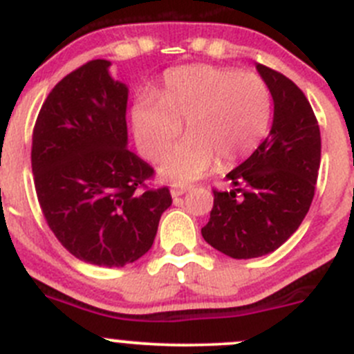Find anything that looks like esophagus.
<instances>
[{"instance_id":"obj_1","label":"esophagus","mask_w":354,"mask_h":354,"mask_svg":"<svg viewBox=\"0 0 354 354\" xmlns=\"http://www.w3.org/2000/svg\"><path fill=\"white\" fill-rule=\"evenodd\" d=\"M188 190H190V187H187V185H171V195L173 197H180V195L187 194Z\"/></svg>"}]
</instances>
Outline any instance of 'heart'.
<instances>
[{"mask_svg": "<svg viewBox=\"0 0 354 354\" xmlns=\"http://www.w3.org/2000/svg\"><path fill=\"white\" fill-rule=\"evenodd\" d=\"M272 94L262 77L234 68L187 65L164 75L159 101L142 97L133 124L144 154L159 159L181 133L188 138L160 166L173 181H194L212 167L252 156L269 131Z\"/></svg>", "mask_w": 354, "mask_h": 354, "instance_id": "heart-1", "label": "heart"}]
</instances>
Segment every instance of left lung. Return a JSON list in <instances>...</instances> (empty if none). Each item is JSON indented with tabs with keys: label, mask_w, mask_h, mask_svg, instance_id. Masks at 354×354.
Instances as JSON below:
<instances>
[{
	"label": "left lung",
	"mask_w": 354,
	"mask_h": 354,
	"mask_svg": "<svg viewBox=\"0 0 354 354\" xmlns=\"http://www.w3.org/2000/svg\"><path fill=\"white\" fill-rule=\"evenodd\" d=\"M274 101L270 133L226 174L230 192L214 190L202 236L231 259L279 248L305 219L320 167V128L308 99L279 71L257 65Z\"/></svg>",
	"instance_id": "obj_1"
}]
</instances>
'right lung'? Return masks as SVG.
<instances>
[{"mask_svg":"<svg viewBox=\"0 0 354 354\" xmlns=\"http://www.w3.org/2000/svg\"><path fill=\"white\" fill-rule=\"evenodd\" d=\"M108 59L85 63L49 92L32 135V173L44 219L84 262L123 267L151 250L166 187L147 188L154 169L128 151V87Z\"/></svg>","mask_w":354,"mask_h":354,"instance_id":"add662e5","label":"right lung"}]
</instances>
